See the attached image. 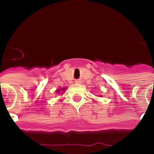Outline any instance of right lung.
<instances>
[{
    "instance_id": "1",
    "label": "right lung",
    "mask_w": 154,
    "mask_h": 154,
    "mask_svg": "<svg viewBox=\"0 0 154 154\" xmlns=\"http://www.w3.org/2000/svg\"><path fill=\"white\" fill-rule=\"evenodd\" d=\"M61 90H64V88H62ZM57 92H59V91H57Z\"/></svg>"
}]
</instances>
